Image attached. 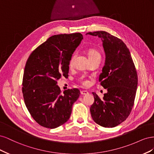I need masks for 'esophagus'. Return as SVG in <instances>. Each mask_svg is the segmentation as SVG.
Here are the masks:
<instances>
[{"label": "esophagus", "mask_w": 154, "mask_h": 154, "mask_svg": "<svg viewBox=\"0 0 154 154\" xmlns=\"http://www.w3.org/2000/svg\"><path fill=\"white\" fill-rule=\"evenodd\" d=\"M88 94V92L87 91H81V94L82 95H87Z\"/></svg>", "instance_id": "obj_1"}]
</instances>
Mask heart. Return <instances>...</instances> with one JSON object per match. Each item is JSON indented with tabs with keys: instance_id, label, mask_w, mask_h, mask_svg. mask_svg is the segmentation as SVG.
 <instances>
[{
	"instance_id": "obj_1",
	"label": "heart",
	"mask_w": 154,
	"mask_h": 154,
	"mask_svg": "<svg viewBox=\"0 0 154 154\" xmlns=\"http://www.w3.org/2000/svg\"><path fill=\"white\" fill-rule=\"evenodd\" d=\"M97 54H100L99 53L97 52L96 50H95L94 49H90L88 50V58H91L92 57H95V56H96ZM74 56L73 55L72 57H71V58L70 59V61H69V66L70 67L72 66V63H73V60H74ZM82 82L83 83V84H84V85H87V83H88L87 81L84 80V79H83V78H82Z\"/></svg>"
}]
</instances>
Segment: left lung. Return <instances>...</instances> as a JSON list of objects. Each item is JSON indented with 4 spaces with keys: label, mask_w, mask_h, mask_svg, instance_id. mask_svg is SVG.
I'll use <instances>...</instances> for the list:
<instances>
[{
    "label": "left lung",
    "mask_w": 154,
    "mask_h": 154,
    "mask_svg": "<svg viewBox=\"0 0 154 154\" xmlns=\"http://www.w3.org/2000/svg\"><path fill=\"white\" fill-rule=\"evenodd\" d=\"M98 36L105 53V66L100 74V84L107 92L101 100L92 92L94 102L90 111L92 119L101 127L112 128L123 122L130 114L137 87V74L127 45L106 31L89 32Z\"/></svg>",
    "instance_id": "obj_1"
}]
</instances>
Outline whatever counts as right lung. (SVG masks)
Wrapping results in <instances>:
<instances>
[{"instance_id": "add662e5", "label": "right lung", "mask_w": 154, "mask_h": 154, "mask_svg": "<svg viewBox=\"0 0 154 154\" xmlns=\"http://www.w3.org/2000/svg\"><path fill=\"white\" fill-rule=\"evenodd\" d=\"M82 39L80 32L52 36L27 60L23 96L32 118L42 127L55 128L67 122L72 105L80 96L77 88L64 91L62 94L57 80L68 76L70 59Z\"/></svg>"}]
</instances>
